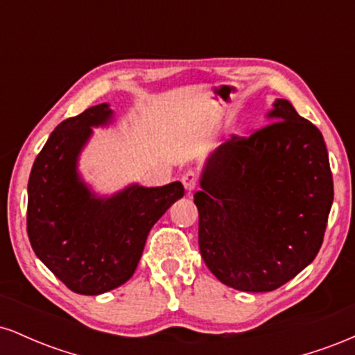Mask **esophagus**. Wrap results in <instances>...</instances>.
<instances>
[{
    "label": "esophagus",
    "instance_id": "34e87169",
    "mask_svg": "<svg viewBox=\"0 0 355 355\" xmlns=\"http://www.w3.org/2000/svg\"><path fill=\"white\" fill-rule=\"evenodd\" d=\"M182 183H183V187H185V190L189 191V193H191L195 187H197V173L191 172V170L185 172L182 175Z\"/></svg>",
    "mask_w": 355,
    "mask_h": 355
}]
</instances>
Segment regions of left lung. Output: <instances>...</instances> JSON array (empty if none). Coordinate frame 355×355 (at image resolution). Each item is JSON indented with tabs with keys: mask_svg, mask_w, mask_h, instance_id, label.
I'll list each match as a JSON object with an SVG mask.
<instances>
[{
	"mask_svg": "<svg viewBox=\"0 0 355 355\" xmlns=\"http://www.w3.org/2000/svg\"><path fill=\"white\" fill-rule=\"evenodd\" d=\"M267 118L210 155L193 195L203 262L242 292L275 291L304 270L322 245L334 200L319 128L282 98Z\"/></svg>",
	"mask_w": 355,
	"mask_h": 355,
	"instance_id": "obj_1",
	"label": "left lung"
}]
</instances>
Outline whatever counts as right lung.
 <instances>
[{
  "label": "right lung",
  "mask_w": 355,
  "mask_h": 355,
  "mask_svg": "<svg viewBox=\"0 0 355 355\" xmlns=\"http://www.w3.org/2000/svg\"><path fill=\"white\" fill-rule=\"evenodd\" d=\"M108 103L85 110L53 130L28 180L26 230L36 257L81 295L120 287L144 254L150 230L183 197L180 182L130 185L96 197L78 173V157L93 126L108 125Z\"/></svg>",
  "instance_id": "right-lung-1"
}]
</instances>
